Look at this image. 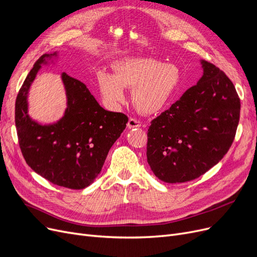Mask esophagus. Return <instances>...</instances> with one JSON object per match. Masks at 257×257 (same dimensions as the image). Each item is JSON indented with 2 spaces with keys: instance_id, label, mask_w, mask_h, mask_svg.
<instances>
[{
  "instance_id": "1",
  "label": "esophagus",
  "mask_w": 257,
  "mask_h": 257,
  "mask_svg": "<svg viewBox=\"0 0 257 257\" xmlns=\"http://www.w3.org/2000/svg\"><path fill=\"white\" fill-rule=\"evenodd\" d=\"M142 125V122L136 118H130L127 122V127L134 128V127H140Z\"/></svg>"
}]
</instances>
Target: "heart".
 <instances>
[{
    "mask_svg": "<svg viewBox=\"0 0 257 257\" xmlns=\"http://www.w3.org/2000/svg\"><path fill=\"white\" fill-rule=\"evenodd\" d=\"M97 85L104 102L115 107L125 99L123 88L132 90V100L139 112L153 114L161 109L180 83V71L154 58L128 57L114 65V75L97 73Z\"/></svg>",
    "mask_w": 257,
    "mask_h": 257,
    "instance_id": "obj_1",
    "label": "heart"
}]
</instances>
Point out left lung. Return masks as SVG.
<instances>
[{
  "instance_id": "1",
  "label": "left lung",
  "mask_w": 257,
  "mask_h": 257,
  "mask_svg": "<svg viewBox=\"0 0 257 257\" xmlns=\"http://www.w3.org/2000/svg\"><path fill=\"white\" fill-rule=\"evenodd\" d=\"M198 83L151 122L148 163L166 183L199 178L222 160L234 140L240 100L233 83L213 64L201 60Z\"/></svg>"
}]
</instances>
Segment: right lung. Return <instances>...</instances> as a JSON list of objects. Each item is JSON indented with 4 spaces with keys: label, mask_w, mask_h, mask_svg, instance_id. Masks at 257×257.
Here are the masks:
<instances>
[{
    "label": "right lung",
    "mask_w": 257,
    "mask_h": 257,
    "mask_svg": "<svg viewBox=\"0 0 257 257\" xmlns=\"http://www.w3.org/2000/svg\"><path fill=\"white\" fill-rule=\"evenodd\" d=\"M56 56L44 54L29 72L16 100V126L26 163L55 185L82 189L101 172L109 149L120 137L128 118L105 111L85 84L62 74L67 95L64 117L53 124H40L28 115L27 94L42 64Z\"/></svg>",
    "instance_id": "obj_1"
}]
</instances>
